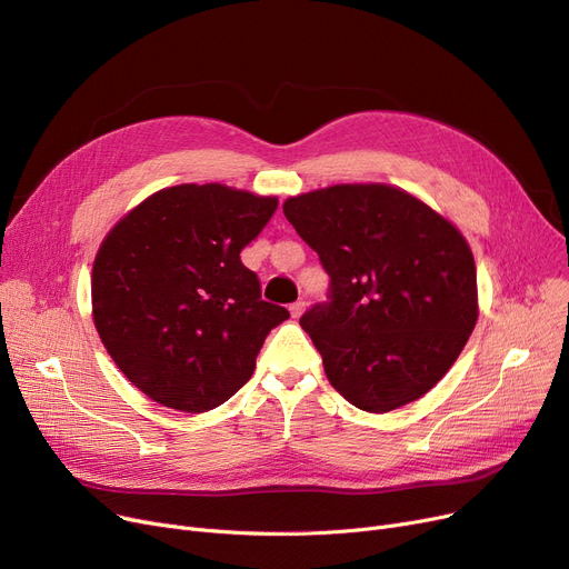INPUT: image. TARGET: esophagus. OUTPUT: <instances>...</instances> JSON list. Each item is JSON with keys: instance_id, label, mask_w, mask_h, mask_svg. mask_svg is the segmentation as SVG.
Listing matches in <instances>:
<instances>
[{"instance_id": "34e87169", "label": "esophagus", "mask_w": 569, "mask_h": 569, "mask_svg": "<svg viewBox=\"0 0 569 569\" xmlns=\"http://www.w3.org/2000/svg\"><path fill=\"white\" fill-rule=\"evenodd\" d=\"M305 311H307V302L305 300H297V302L290 305V316L292 318H300Z\"/></svg>"}]
</instances>
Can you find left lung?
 Segmentation results:
<instances>
[{
    "label": "left lung",
    "instance_id": "left-lung-1",
    "mask_svg": "<svg viewBox=\"0 0 569 569\" xmlns=\"http://www.w3.org/2000/svg\"><path fill=\"white\" fill-rule=\"evenodd\" d=\"M283 214L330 274V302L300 325L327 380L367 412L425 397L475 330V258L461 230L392 184L292 196Z\"/></svg>",
    "mask_w": 569,
    "mask_h": 569
}]
</instances>
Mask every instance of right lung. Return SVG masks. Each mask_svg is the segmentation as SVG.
I'll use <instances>...</instances> for the list:
<instances>
[{
	"label": "right lung",
	"instance_id": "obj_1",
	"mask_svg": "<svg viewBox=\"0 0 569 569\" xmlns=\"http://www.w3.org/2000/svg\"><path fill=\"white\" fill-rule=\"evenodd\" d=\"M277 204L226 184H177L144 198L103 237L92 318L142 395L207 412L251 378L264 337L290 313L260 300L239 251Z\"/></svg>",
	"mask_w": 569,
	"mask_h": 569
}]
</instances>
